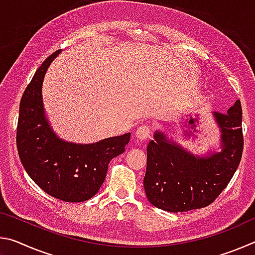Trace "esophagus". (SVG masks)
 I'll use <instances>...</instances> for the list:
<instances>
[{
  "label": "esophagus",
  "mask_w": 255,
  "mask_h": 255,
  "mask_svg": "<svg viewBox=\"0 0 255 255\" xmlns=\"http://www.w3.org/2000/svg\"><path fill=\"white\" fill-rule=\"evenodd\" d=\"M150 135V127L148 125H141L137 128L136 130V138L139 140H146L149 138Z\"/></svg>",
  "instance_id": "obj_1"
}]
</instances>
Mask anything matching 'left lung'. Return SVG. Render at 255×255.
<instances>
[{
  "instance_id": "8db88e82",
  "label": "left lung",
  "mask_w": 255,
  "mask_h": 255,
  "mask_svg": "<svg viewBox=\"0 0 255 255\" xmlns=\"http://www.w3.org/2000/svg\"><path fill=\"white\" fill-rule=\"evenodd\" d=\"M222 128V152L195 157L161 132L147 146L144 188L150 204L169 213L199 209L214 202L230 183L243 154L242 106L215 112Z\"/></svg>"
}]
</instances>
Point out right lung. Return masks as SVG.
I'll use <instances>...</instances> for the list:
<instances>
[{
    "mask_svg": "<svg viewBox=\"0 0 255 255\" xmlns=\"http://www.w3.org/2000/svg\"><path fill=\"white\" fill-rule=\"evenodd\" d=\"M59 50L47 57L34 73L21 98L16 147L30 178L49 196L66 202L89 200L106 179L108 165L125 152L130 132L99 143H66L55 135L45 118L41 84Z\"/></svg>",
    "mask_w": 255,
    "mask_h": 255,
    "instance_id": "add662e5",
    "label": "right lung"
}]
</instances>
